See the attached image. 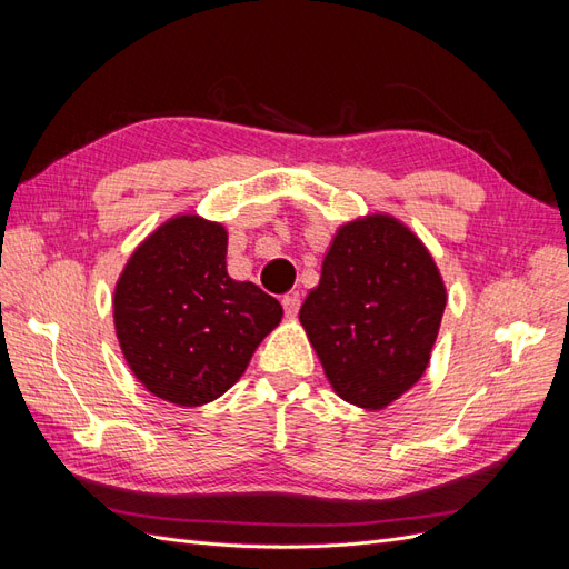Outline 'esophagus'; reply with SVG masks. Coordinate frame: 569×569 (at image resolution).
<instances>
[{"label":"esophagus","instance_id":"obj_1","mask_svg":"<svg viewBox=\"0 0 569 569\" xmlns=\"http://www.w3.org/2000/svg\"><path fill=\"white\" fill-rule=\"evenodd\" d=\"M299 306H301L299 295H284V297H282V308H284L287 318H297V313H299Z\"/></svg>","mask_w":569,"mask_h":569}]
</instances>
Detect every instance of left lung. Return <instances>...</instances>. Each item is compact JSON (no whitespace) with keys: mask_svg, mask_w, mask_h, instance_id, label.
<instances>
[{"mask_svg":"<svg viewBox=\"0 0 569 569\" xmlns=\"http://www.w3.org/2000/svg\"><path fill=\"white\" fill-rule=\"evenodd\" d=\"M443 308L446 284L420 237L370 213L337 230L299 320L337 396L382 410L420 382Z\"/></svg>","mask_w":569,"mask_h":569,"instance_id":"8db88e82","label":"left lung"}]
</instances>
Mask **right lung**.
Here are the masks:
<instances>
[{"label": "right lung", "instance_id": "right-lung-1", "mask_svg": "<svg viewBox=\"0 0 569 569\" xmlns=\"http://www.w3.org/2000/svg\"><path fill=\"white\" fill-rule=\"evenodd\" d=\"M228 230L197 213L166 220L132 251L113 291L116 337L147 391L203 406L244 375L282 306L228 274Z\"/></svg>", "mask_w": 569, "mask_h": 569}]
</instances>
